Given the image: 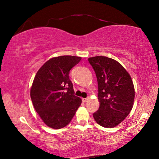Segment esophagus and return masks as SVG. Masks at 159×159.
I'll use <instances>...</instances> for the list:
<instances>
[{
	"mask_svg": "<svg viewBox=\"0 0 159 159\" xmlns=\"http://www.w3.org/2000/svg\"><path fill=\"white\" fill-rule=\"evenodd\" d=\"M88 98H82V102H84V103H85V102H87L88 101Z\"/></svg>",
	"mask_w": 159,
	"mask_h": 159,
	"instance_id": "esophagus-1",
	"label": "esophagus"
}]
</instances>
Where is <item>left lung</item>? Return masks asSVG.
Returning <instances> with one entry per match:
<instances>
[{
  "label": "left lung",
  "instance_id": "left-lung-1",
  "mask_svg": "<svg viewBox=\"0 0 159 159\" xmlns=\"http://www.w3.org/2000/svg\"><path fill=\"white\" fill-rule=\"evenodd\" d=\"M88 61L96 75L98 88L100 106L93 117L102 127H116L133 106L134 88L131 77L118 61L111 58L95 56L89 58Z\"/></svg>",
  "mask_w": 159,
  "mask_h": 159
}]
</instances>
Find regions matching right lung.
<instances>
[{
  "label": "right lung",
  "mask_w": 159,
  "mask_h": 159,
  "mask_svg": "<svg viewBox=\"0 0 159 159\" xmlns=\"http://www.w3.org/2000/svg\"><path fill=\"white\" fill-rule=\"evenodd\" d=\"M81 57L52 58L40 67L32 83L30 96L34 108L45 125L61 129L70 122L82 100L75 95L69 71Z\"/></svg>",
  "instance_id": "right-lung-1"
}]
</instances>
